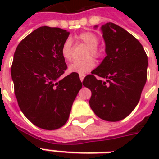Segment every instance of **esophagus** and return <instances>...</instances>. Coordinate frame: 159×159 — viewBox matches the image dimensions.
<instances>
[{"label":"esophagus","instance_id":"obj_1","mask_svg":"<svg viewBox=\"0 0 159 159\" xmlns=\"http://www.w3.org/2000/svg\"><path fill=\"white\" fill-rule=\"evenodd\" d=\"M79 77H80V80H81V81H83V79H84V77H86V75L85 74H79Z\"/></svg>","mask_w":159,"mask_h":159}]
</instances>
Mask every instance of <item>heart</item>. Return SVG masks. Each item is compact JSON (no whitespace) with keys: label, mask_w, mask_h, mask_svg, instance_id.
Wrapping results in <instances>:
<instances>
[{"label":"heart","mask_w":159,"mask_h":159,"mask_svg":"<svg viewBox=\"0 0 159 159\" xmlns=\"http://www.w3.org/2000/svg\"><path fill=\"white\" fill-rule=\"evenodd\" d=\"M77 40L79 43H82L86 44L87 47V53L83 60L79 61H74L72 62L68 67V71L70 72H75L78 74H84L86 72H90L95 67V61L92 57H101L102 56L103 51L99 46V37L93 32L87 31L83 32L77 36ZM62 57L67 61H70L72 58V39H67L62 43V49H61Z\"/></svg>","instance_id":"1"}]
</instances>
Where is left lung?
Wrapping results in <instances>:
<instances>
[{
    "label": "left lung",
    "instance_id": "1",
    "mask_svg": "<svg viewBox=\"0 0 159 159\" xmlns=\"http://www.w3.org/2000/svg\"><path fill=\"white\" fill-rule=\"evenodd\" d=\"M102 31L106 56L82 83L92 92L89 104L94 113L115 122L128 116L139 102L147 80L148 57L139 41L120 26L109 22Z\"/></svg>",
    "mask_w": 159,
    "mask_h": 159
}]
</instances>
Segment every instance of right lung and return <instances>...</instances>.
Here are the masks:
<instances>
[{"instance_id": "obj_1", "label": "right lung", "mask_w": 159, "mask_h": 159, "mask_svg": "<svg viewBox=\"0 0 159 159\" xmlns=\"http://www.w3.org/2000/svg\"><path fill=\"white\" fill-rule=\"evenodd\" d=\"M69 32L42 26L18 44L11 77L19 107L39 128L53 130L64 125L82 84L75 72L62 79L67 69L61 53Z\"/></svg>"}]
</instances>
